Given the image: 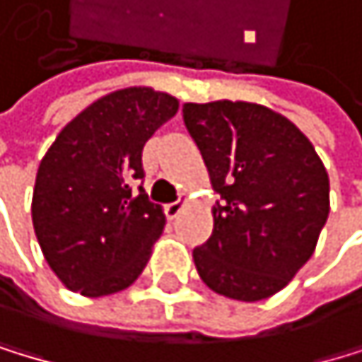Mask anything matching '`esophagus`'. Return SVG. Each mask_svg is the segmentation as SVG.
<instances>
[{
	"label": "esophagus",
	"mask_w": 362,
	"mask_h": 362,
	"mask_svg": "<svg viewBox=\"0 0 362 362\" xmlns=\"http://www.w3.org/2000/svg\"><path fill=\"white\" fill-rule=\"evenodd\" d=\"M182 206H185V200H175V202H169L164 206V211H166V218L169 220H175L180 216V211H182Z\"/></svg>",
	"instance_id": "obj_1"
}]
</instances>
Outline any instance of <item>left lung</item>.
Here are the masks:
<instances>
[{"mask_svg":"<svg viewBox=\"0 0 362 362\" xmlns=\"http://www.w3.org/2000/svg\"><path fill=\"white\" fill-rule=\"evenodd\" d=\"M220 200L214 233L193 249L209 289L254 303L312 258L329 216V177L312 142L283 115L249 102L185 104Z\"/></svg>","mask_w":362,"mask_h":362,"instance_id":"8db88e82","label":"left lung"}]
</instances>
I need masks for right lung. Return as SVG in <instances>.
Here are the masks:
<instances>
[{"mask_svg": "<svg viewBox=\"0 0 362 362\" xmlns=\"http://www.w3.org/2000/svg\"><path fill=\"white\" fill-rule=\"evenodd\" d=\"M177 100L146 86L100 98L69 122L40 162L33 227L44 258L71 291L108 296L142 274L164 211L135 180L142 148Z\"/></svg>", "mask_w": 362, "mask_h": 362, "instance_id": "right-lung-1", "label": "right lung"}]
</instances>
